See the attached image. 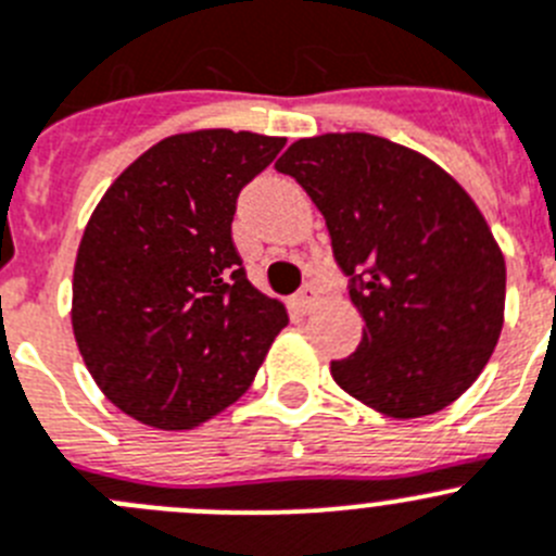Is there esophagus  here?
Masks as SVG:
<instances>
[{"mask_svg": "<svg viewBox=\"0 0 556 556\" xmlns=\"http://www.w3.org/2000/svg\"><path fill=\"white\" fill-rule=\"evenodd\" d=\"M314 305H317V289L308 283V287H303L298 294H294V308H298L300 314H308Z\"/></svg>", "mask_w": 556, "mask_h": 556, "instance_id": "34e87169", "label": "esophagus"}]
</instances>
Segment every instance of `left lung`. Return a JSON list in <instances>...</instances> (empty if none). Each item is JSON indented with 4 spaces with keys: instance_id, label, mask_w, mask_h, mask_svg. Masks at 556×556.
<instances>
[{
    "instance_id": "8db88e82",
    "label": "left lung",
    "mask_w": 556,
    "mask_h": 556,
    "mask_svg": "<svg viewBox=\"0 0 556 556\" xmlns=\"http://www.w3.org/2000/svg\"><path fill=\"white\" fill-rule=\"evenodd\" d=\"M323 212L364 339L330 375L391 419L444 410L480 378L504 325V256L455 178L419 151L348 131L275 162Z\"/></svg>"
}]
</instances>
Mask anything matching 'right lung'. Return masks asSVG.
I'll return each mask as SVG.
<instances>
[{
    "label": "right lung",
    "instance_id": "add662e5",
    "mask_svg": "<svg viewBox=\"0 0 556 556\" xmlns=\"http://www.w3.org/2000/svg\"><path fill=\"white\" fill-rule=\"evenodd\" d=\"M287 137L201 129L137 156L81 233L76 348L96 386L156 430H192L248 391L289 317L231 239L242 187Z\"/></svg>",
    "mask_w": 556,
    "mask_h": 556
}]
</instances>
